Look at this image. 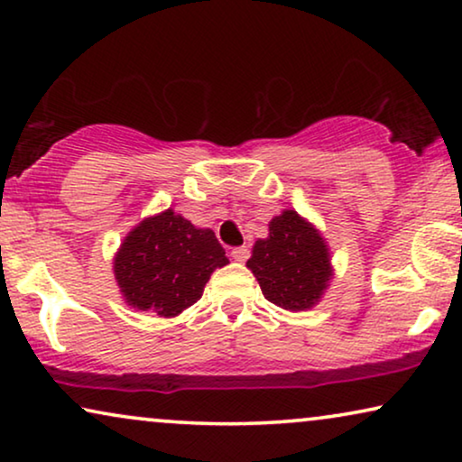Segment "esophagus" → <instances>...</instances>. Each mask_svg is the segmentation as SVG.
Here are the masks:
<instances>
[{"label": "esophagus", "instance_id": "obj_1", "mask_svg": "<svg viewBox=\"0 0 462 462\" xmlns=\"http://www.w3.org/2000/svg\"><path fill=\"white\" fill-rule=\"evenodd\" d=\"M231 256L236 258V261H239V263L248 261V258H250V248H248V245H237V248L231 250Z\"/></svg>", "mask_w": 462, "mask_h": 462}]
</instances>
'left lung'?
<instances>
[{
	"instance_id": "8db88e82",
	"label": "left lung",
	"mask_w": 462,
	"mask_h": 462,
	"mask_svg": "<svg viewBox=\"0 0 462 462\" xmlns=\"http://www.w3.org/2000/svg\"><path fill=\"white\" fill-rule=\"evenodd\" d=\"M248 267L264 299L290 311L311 309L332 273L324 239L294 210L271 220L269 237L254 244Z\"/></svg>"
}]
</instances>
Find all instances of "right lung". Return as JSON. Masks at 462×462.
Masks as SVG:
<instances>
[{
	"instance_id": "add662e5",
	"label": "right lung",
	"mask_w": 462,
	"mask_h": 462,
	"mask_svg": "<svg viewBox=\"0 0 462 462\" xmlns=\"http://www.w3.org/2000/svg\"><path fill=\"white\" fill-rule=\"evenodd\" d=\"M226 263L214 231L195 229L166 210L130 231L113 269L132 307L174 318L199 299L212 271Z\"/></svg>"
}]
</instances>
